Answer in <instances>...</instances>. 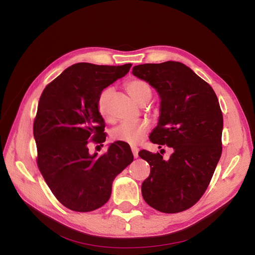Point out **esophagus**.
Here are the masks:
<instances>
[{
	"mask_svg": "<svg viewBox=\"0 0 255 255\" xmlns=\"http://www.w3.org/2000/svg\"><path fill=\"white\" fill-rule=\"evenodd\" d=\"M138 148H136V146H132V152H133V155H134V157L135 158H137L138 157Z\"/></svg>",
	"mask_w": 255,
	"mask_h": 255,
	"instance_id": "1",
	"label": "esophagus"
}]
</instances>
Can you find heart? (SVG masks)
Instances as JSON below:
<instances>
[{"label":"heart","mask_w":255,"mask_h":255,"mask_svg":"<svg viewBox=\"0 0 255 255\" xmlns=\"http://www.w3.org/2000/svg\"><path fill=\"white\" fill-rule=\"evenodd\" d=\"M127 90L135 101L140 104H146L149 102L152 96V89L150 85L141 80H132L127 84ZM113 89L111 87L104 88L100 94L97 102L99 114L104 120H111L110 114V98L112 96ZM149 125L146 121H125L121 122L119 126L114 128L111 132L112 139L115 141L125 142L128 144L139 143L148 133Z\"/></svg>","instance_id":"obj_1"}]
</instances>
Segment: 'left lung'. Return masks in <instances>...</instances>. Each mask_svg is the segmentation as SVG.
Masks as SVG:
<instances>
[{
  "label": "left lung",
  "instance_id": "8db88e82",
  "mask_svg": "<svg viewBox=\"0 0 255 255\" xmlns=\"http://www.w3.org/2000/svg\"><path fill=\"white\" fill-rule=\"evenodd\" d=\"M132 72L149 83L160 99L150 140L173 149L168 160L159 153H138L151 167L141 185L142 197L159 212H183L202 197L221 156L223 118L217 96L179 61L138 65Z\"/></svg>",
  "mask_w": 255,
  "mask_h": 255
}]
</instances>
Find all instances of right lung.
I'll use <instances>...</instances> for the list:
<instances>
[{
  "label": "right lung",
  "mask_w": 255,
  "mask_h": 255,
  "mask_svg": "<svg viewBox=\"0 0 255 255\" xmlns=\"http://www.w3.org/2000/svg\"><path fill=\"white\" fill-rule=\"evenodd\" d=\"M130 67L75 64L39 99L34 121L37 164L53 195L69 210L85 213L103 206L115 177L134 159L129 145L118 141L101 156L88 149L90 139L105 141V123L97 107L100 94Z\"/></svg>",
  "instance_id": "right-lung-1"
}]
</instances>
